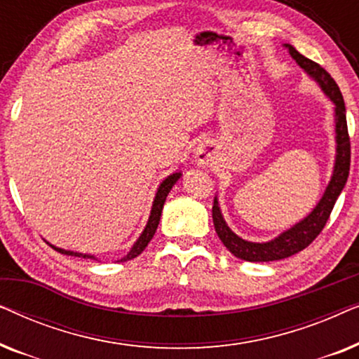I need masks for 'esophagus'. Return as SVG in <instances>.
Returning <instances> with one entry per match:
<instances>
[{"label":"esophagus","instance_id":"obj_1","mask_svg":"<svg viewBox=\"0 0 359 359\" xmlns=\"http://www.w3.org/2000/svg\"><path fill=\"white\" fill-rule=\"evenodd\" d=\"M212 155H214V149L212 145L209 144H201L198 149H196V161H198L199 165L209 163V161L212 160Z\"/></svg>","mask_w":359,"mask_h":359}]
</instances>
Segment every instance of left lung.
<instances>
[{"mask_svg":"<svg viewBox=\"0 0 359 359\" xmlns=\"http://www.w3.org/2000/svg\"><path fill=\"white\" fill-rule=\"evenodd\" d=\"M289 48L291 57L299 63V67L304 68L309 75L316 78L325 95L335 102V132H337V160H335V170H333V176L328 183L325 194L322 196L320 203L316 205V209L307 215L306 219L294 225L292 229L286 230L279 235L278 238L271 240L266 243H253L247 242V240L240 238L235 235L232 230L227 227L225 220L220 214L217 199H214L212 205V220L215 232H217L219 238L222 240L225 248L230 253L245 262H276V259H283L287 257H292L304 248H307L313 240L318 237L325 227L327 220L330 219V214L335 205L338 196L345 188V183L348 180V173H350V161H351V145H350V135H348V126H346V109L345 101L340 93V88L335 83V80L330 76L325 68H322L318 63L312 62L311 58L304 57L299 53L292 46L286 43Z\"/></svg>","mask_w":359,"mask_h":359,"instance_id":"8db88e82","label":"left lung"}]
</instances>
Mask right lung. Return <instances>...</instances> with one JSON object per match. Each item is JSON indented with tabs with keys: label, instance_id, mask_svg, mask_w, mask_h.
Instances as JSON below:
<instances>
[{
	"label": "right lung",
	"instance_id": "obj_1",
	"mask_svg": "<svg viewBox=\"0 0 359 359\" xmlns=\"http://www.w3.org/2000/svg\"><path fill=\"white\" fill-rule=\"evenodd\" d=\"M181 173H173L171 176H168L163 183L160 184L158 191H156V196H155V201H154V205H151V212H150V217H149V222H147V227L144 232H142V235L139 237V240H137L134 247H132V250L129 253H127V257H124L121 259V262H127V259H132L135 257H139V255L144 252L147 245L150 243V240L154 238V235L156 232V227H158V222H160V217H161V209H163V204H165V199L166 196H168V193L171 191V188H173L176 181L180 180ZM50 247L53 250H57L58 253H63V255H70V257H78V258H93L96 259L95 257H91V255H83V253H76V252H68V250H62V248H57L53 247V245H50Z\"/></svg>",
	"mask_w": 359,
	"mask_h": 359
}]
</instances>
